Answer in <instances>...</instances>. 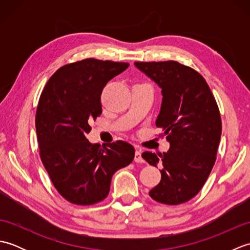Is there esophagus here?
Here are the masks:
<instances>
[{
	"instance_id": "1",
	"label": "esophagus",
	"mask_w": 250,
	"mask_h": 250,
	"mask_svg": "<svg viewBox=\"0 0 250 250\" xmlns=\"http://www.w3.org/2000/svg\"><path fill=\"white\" fill-rule=\"evenodd\" d=\"M134 161L137 163H143L144 162V159L142 158V150L141 149H137L135 152V156H134Z\"/></svg>"
}]
</instances>
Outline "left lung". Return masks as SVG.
Instances as JSON below:
<instances>
[{
	"instance_id": "8db88e82",
	"label": "left lung",
	"mask_w": 250,
	"mask_h": 250,
	"mask_svg": "<svg viewBox=\"0 0 250 250\" xmlns=\"http://www.w3.org/2000/svg\"><path fill=\"white\" fill-rule=\"evenodd\" d=\"M162 90L156 125L169 143L167 152L145 151L143 159L157 167L161 180L149 191L162 204L177 205L199 193L213 168L221 136L218 105L203 76L176 61L134 62Z\"/></svg>"
}]
</instances>
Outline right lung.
Returning a JSON list of instances; mask_svg holds the SVG:
<instances>
[{
	"instance_id": "1",
	"label": "right lung",
	"mask_w": 250,
	"mask_h": 250,
	"mask_svg": "<svg viewBox=\"0 0 250 250\" xmlns=\"http://www.w3.org/2000/svg\"><path fill=\"white\" fill-rule=\"evenodd\" d=\"M129 65L93 58L70 63L49 78L41 94L35 117L40 156L58 192L73 204L103 201L115 172L133 161L129 143L101 146L86 137L89 122L102 114L103 88Z\"/></svg>"
}]
</instances>
